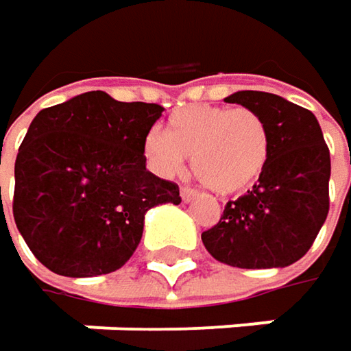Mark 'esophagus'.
I'll use <instances>...</instances> for the list:
<instances>
[{
  "label": "esophagus",
  "instance_id": "1",
  "mask_svg": "<svg viewBox=\"0 0 351 351\" xmlns=\"http://www.w3.org/2000/svg\"><path fill=\"white\" fill-rule=\"evenodd\" d=\"M180 199H182L184 203H193V201L197 199V193H195L193 189L184 186V189H180Z\"/></svg>",
  "mask_w": 351,
  "mask_h": 351
}]
</instances>
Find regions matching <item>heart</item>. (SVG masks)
<instances>
[{
    "label": "heart",
    "mask_w": 351,
    "mask_h": 351,
    "mask_svg": "<svg viewBox=\"0 0 351 351\" xmlns=\"http://www.w3.org/2000/svg\"><path fill=\"white\" fill-rule=\"evenodd\" d=\"M148 167L173 178L193 156V171L219 195H239L251 189L269 160V134L249 108L195 104L175 110L165 132L150 130L143 141Z\"/></svg>",
    "instance_id": "obj_1"
}]
</instances>
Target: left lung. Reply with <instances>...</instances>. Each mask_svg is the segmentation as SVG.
<instances>
[{"label":"left lung","instance_id":"1","mask_svg":"<svg viewBox=\"0 0 351 351\" xmlns=\"http://www.w3.org/2000/svg\"><path fill=\"white\" fill-rule=\"evenodd\" d=\"M263 120L269 160L253 191L229 201L221 221L201 235L208 253L231 267H287L309 251L330 210V150L317 118L269 92L225 98Z\"/></svg>","mask_w":351,"mask_h":351}]
</instances>
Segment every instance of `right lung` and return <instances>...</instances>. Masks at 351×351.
<instances>
[{"label": "right lung", "instance_id": "obj_1", "mask_svg": "<svg viewBox=\"0 0 351 351\" xmlns=\"http://www.w3.org/2000/svg\"><path fill=\"white\" fill-rule=\"evenodd\" d=\"M162 110L96 90L36 114L16 158L14 219L42 265L64 277L120 269L144 215L180 203L175 182L146 171L143 141Z\"/></svg>", "mask_w": 351, "mask_h": 351}]
</instances>
